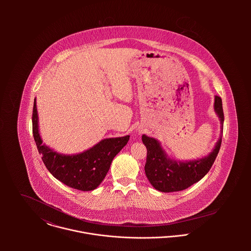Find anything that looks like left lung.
Segmentation results:
<instances>
[{"label":"left lung","instance_id":"obj_1","mask_svg":"<svg viewBox=\"0 0 251 251\" xmlns=\"http://www.w3.org/2000/svg\"><path fill=\"white\" fill-rule=\"evenodd\" d=\"M215 110L223 124L222 100L218 96L215 98ZM222 131L221 126V133ZM142 141L147 148L145 173L149 181L161 192H174L186 189L210 171L221 146V136L207 157L188 162H177L168 158L154 138L142 135Z\"/></svg>","mask_w":251,"mask_h":251}]
</instances>
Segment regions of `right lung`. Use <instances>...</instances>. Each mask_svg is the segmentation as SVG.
<instances>
[{"mask_svg":"<svg viewBox=\"0 0 251 251\" xmlns=\"http://www.w3.org/2000/svg\"><path fill=\"white\" fill-rule=\"evenodd\" d=\"M33 134L38 152L47 170L66 185L82 190L96 189L104 179L113 158L127 144L129 135L108 138L90 150L73 155H65L53 151L42 145L38 133L36 100L33 109Z\"/></svg>","mask_w":251,"mask_h":251,"instance_id":"right-lung-1","label":"right lung"}]
</instances>
